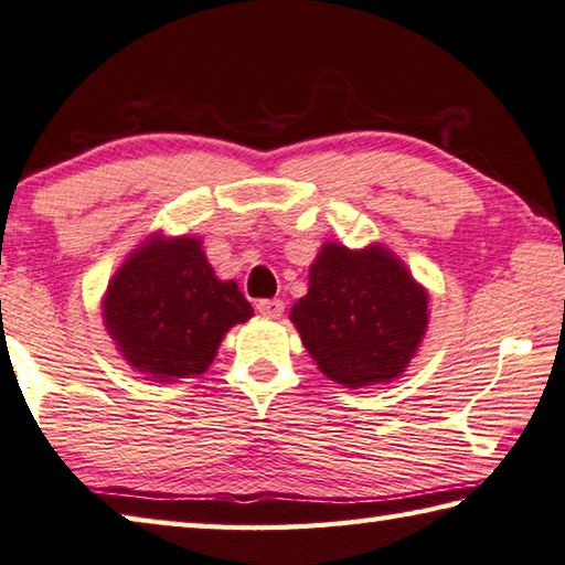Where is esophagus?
<instances>
[{"mask_svg": "<svg viewBox=\"0 0 565 565\" xmlns=\"http://www.w3.org/2000/svg\"><path fill=\"white\" fill-rule=\"evenodd\" d=\"M257 312L267 315V318H280L285 312V302L282 300H257Z\"/></svg>", "mask_w": 565, "mask_h": 565, "instance_id": "obj_1", "label": "esophagus"}]
</instances>
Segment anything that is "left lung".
Returning a JSON list of instances; mask_svg holds the SVG:
<instances>
[{
  "instance_id": "8db88e82",
  "label": "left lung",
  "mask_w": 565,
  "mask_h": 565,
  "mask_svg": "<svg viewBox=\"0 0 565 565\" xmlns=\"http://www.w3.org/2000/svg\"><path fill=\"white\" fill-rule=\"evenodd\" d=\"M290 320L318 367L354 390L407 367L427 330V292L384 247L328 243Z\"/></svg>"
}]
</instances>
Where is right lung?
I'll return each instance as SVG.
<instances>
[{
	"label": "right lung",
	"mask_w": 565,
	"mask_h": 565,
	"mask_svg": "<svg viewBox=\"0 0 565 565\" xmlns=\"http://www.w3.org/2000/svg\"><path fill=\"white\" fill-rule=\"evenodd\" d=\"M233 280H217L195 237L138 247L108 285L104 318L138 372L168 382L203 374L223 334L250 320Z\"/></svg>",
	"instance_id": "add662e5"
}]
</instances>
